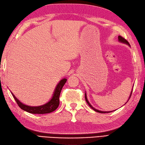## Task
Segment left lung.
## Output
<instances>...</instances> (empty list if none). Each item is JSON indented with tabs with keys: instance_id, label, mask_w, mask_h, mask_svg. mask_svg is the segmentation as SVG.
Listing matches in <instances>:
<instances>
[{
	"instance_id": "8db88e82",
	"label": "left lung",
	"mask_w": 145,
	"mask_h": 145,
	"mask_svg": "<svg viewBox=\"0 0 145 145\" xmlns=\"http://www.w3.org/2000/svg\"><path fill=\"white\" fill-rule=\"evenodd\" d=\"M118 40H119V41L120 42H122V43H125V44H127V45H128V46H130V45H129V43L128 42V41H127L125 38H123V37H121V36H120V35H119V36H118ZM132 91H131V94H130V96H129V99L130 98V97H131V94H132ZM85 99H86V103H88V105H89L90 107L93 109V110H94L95 111H96V112H98V113H110V112H112V111H99V110H96V109H95L94 108H93L92 106H91V105L89 103V102L88 101V99H87V96H86V93H85Z\"/></svg>"
}]
</instances>
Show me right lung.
<instances>
[{
  "mask_svg": "<svg viewBox=\"0 0 145 145\" xmlns=\"http://www.w3.org/2000/svg\"><path fill=\"white\" fill-rule=\"evenodd\" d=\"M67 81V79L64 78L61 79L60 82H59L57 85L56 86L55 88L54 92L53 93L52 97L49 102L43 105L39 106H30L25 105L20 102L17 97L14 95V94L11 92L12 94L14 97V99L16 100V103L19 107L22 110L27 111L28 113L32 114H46L49 113L51 112L55 111L58 108L59 105V96L61 94V91L63 89V87Z\"/></svg>",
  "mask_w": 145,
  "mask_h": 145,
  "instance_id": "right-lung-1",
  "label": "right lung"
}]
</instances>
